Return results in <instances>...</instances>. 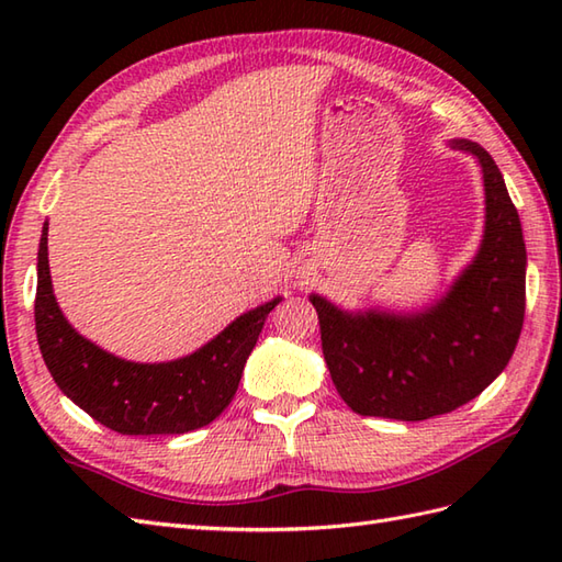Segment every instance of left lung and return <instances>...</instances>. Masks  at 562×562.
<instances>
[{
  "instance_id": "obj_1",
  "label": "left lung",
  "mask_w": 562,
  "mask_h": 562,
  "mask_svg": "<svg viewBox=\"0 0 562 562\" xmlns=\"http://www.w3.org/2000/svg\"><path fill=\"white\" fill-rule=\"evenodd\" d=\"M479 159L485 226L479 254L420 312H348L308 294L333 384L355 413L427 420L473 401L503 374L527 304V246L505 178L479 142L449 139Z\"/></svg>"
}]
</instances>
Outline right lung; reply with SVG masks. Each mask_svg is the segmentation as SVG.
I'll return each mask as SVG.
<instances>
[{
    "label": "right lung",
    "mask_w": 562,
    "mask_h": 562,
    "mask_svg": "<svg viewBox=\"0 0 562 562\" xmlns=\"http://www.w3.org/2000/svg\"><path fill=\"white\" fill-rule=\"evenodd\" d=\"M282 296L234 318L220 336L171 362H130L71 328L47 266V222L38 246L35 333L55 384L93 420L121 435H183L232 403L244 364Z\"/></svg>",
    "instance_id": "right-lung-1"
}]
</instances>
